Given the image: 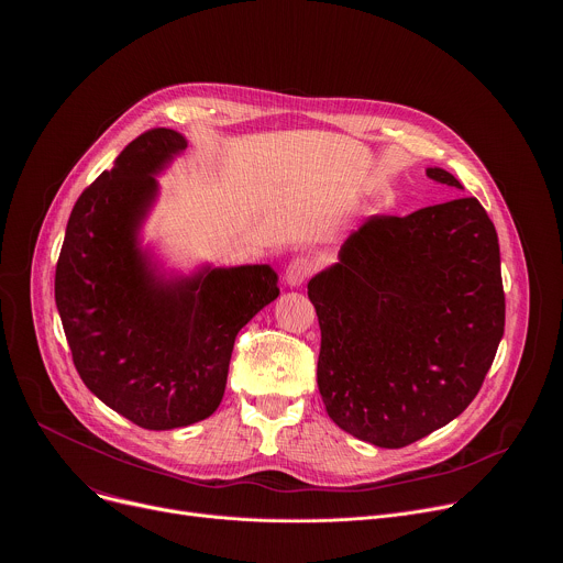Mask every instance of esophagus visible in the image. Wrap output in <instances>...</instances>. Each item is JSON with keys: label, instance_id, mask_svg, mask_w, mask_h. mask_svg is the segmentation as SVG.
Here are the masks:
<instances>
[{"label": "esophagus", "instance_id": "esophagus-1", "mask_svg": "<svg viewBox=\"0 0 563 563\" xmlns=\"http://www.w3.org/2000/svg\"><path fill=\"white\" fill-rule=\"evenodd\" d=\"M309 274H311V263L305 258H294L285 269V285L300 287Z\"/></svg>", "mask_w": 563, "mask_h": 563}]
</instances>
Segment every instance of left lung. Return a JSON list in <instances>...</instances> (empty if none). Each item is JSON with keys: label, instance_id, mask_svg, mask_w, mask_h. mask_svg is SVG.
Masks as SVG:
<instances>
[{"label": "left lung", "instance_id": "left-lung-1", "mask_svg": "<svg viewBox=\"0 0 563 563\" xmlns=\"http://www.w3.org/2000/svg\"><path fill=\"white\" fill-rule=\"evenodd\" d=\"M426 174L463 189L445 169ZM307 296L320 325L325 410L378 448H406L456 419L506 325L499 238L476 198L369 218L339 263L307 283Z\"/></svg>", "mask_w": 563, "mask_h": 563}]
</instances>
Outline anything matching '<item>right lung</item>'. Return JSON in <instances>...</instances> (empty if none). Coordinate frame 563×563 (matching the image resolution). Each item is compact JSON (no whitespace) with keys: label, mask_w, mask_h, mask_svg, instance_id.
Listing matches in <instances>:
<instances>
[{"label":"right lung","mask_w":563,"mask_h":563,"mask_svg":"<svg viewBox=\"0 0 563 563\" xmlns=\"http://www.w3.org/2000/svg\"><path fill=\"white\" fill-rule=\"evenodd\" d=\"M187 148L174 129L135 137L77 198L55 269L75 369L104 406L144 430L187 428L224 394L238 332L278 298L269 265L159 269L140 231L157 174Z\"/></svg>","instance_id":"right-lung-1"}]
</instances>
